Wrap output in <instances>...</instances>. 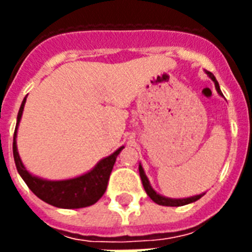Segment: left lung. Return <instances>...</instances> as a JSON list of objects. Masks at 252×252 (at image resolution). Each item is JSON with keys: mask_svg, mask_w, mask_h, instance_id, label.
Listing matches in <instances>:
<instances>
[{"mask_svg": "<svg viewBox=\"0 0 252 252\" xmlns=\"http://www.w3.org/2000/svg\"><path fill=\"white\" fill-rule=\"evenodd\" d=\"M207 74L211 77L212 80H213V82H215V86H216V90H217V93H219L220 95H222V93H221V90H220L219 82H217V80H216V77L213 76L211 72H207ZM138 171H140V176H141V180H142V186H144V188H145L146 193H148V196H149L150 199L153 200L154 203H157L158 205H165V207H180V205H186V204L193 203V201L199 200L200 197L204 195L203 193V195L192 196V197H187V199H167V197H163V196L158 195L157 192L154 191L153 188H152V186H150V183H149V180H148V178H146L145 172H144V170H142L141 165H140V167H138Z\"/></svg>", "mask_w": 252, "mask_h": 252, "instance_id": "8db88e82", "label": "left lung"}]
</instances>
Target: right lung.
Listing matches in <instances>:
<instances>
[{"mask_svg":"<svg viewBox=\"0 0 252 252\" xmlns=\"http://www.w3.org/2000/svg\"><path fill=\"white\" fill-rule=\"evenodd\" d=\"M26 98L23 99L19 112H18L17 126H15L13 140L14 161H15V166H17L18 172L21 174L22 179L25 180L30 189L39 199L51 204L53 207L76 209V208L89 207V205L96 203L106 192L110 174L115 165L116 157L124 146L119 148L114 154H111L110 157L102 159L90 172L78 176V178H74V179L51 182V180H43L40 178L32 176L22 163L19 154H18L17 144H15L18 124H19V120L22 118Z\"/></svg>","mask_w":252,"mask_h":252,"instance_id":"add662e5","label":"right lung"}]
</instances>
